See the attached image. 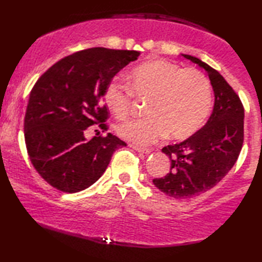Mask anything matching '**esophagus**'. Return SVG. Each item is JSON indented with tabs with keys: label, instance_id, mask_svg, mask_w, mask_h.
<instances>
[{
	"label": "esophagus",
	"instance_id": "esophagus-1",
	"mask_svg": "<svg viewBox=\"0 0 262 262\" xmlns=\"http://www.w3.org/2000/svg\"><path fill=\"white\" fill-rule=\"evenodd\" d=\"M130 147H132L135 150H137V152H139L140 154H148V153H150V149L140 147V146H137V145H130Z\"/></svg>",
	"mask_w": 262,
	"mask_h": 262
}]
</instances>
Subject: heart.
<instances>
[{"instance_id": "1", "label": "heart", "mask_w": 262, "mask_h": 262, "mask_svg": "<svg viewBox=\"0 0 262 262\" xmlns=\"http://www.w3.org/2000/svg\"><path fill=\"white\" fill-rule=\"evenodd\" d=\"M127 86L116 80L104 90L103 100L118 119L131 114L132 99L149 100V116L119 124L117 134L138 145L152 144L168 135L181 140L199 131L212 110L213 92L209 79L196 69H184L166 59L145 62L127 73Z\"/></svg>"}]
</instances>
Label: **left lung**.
<instances>
[{
  "mask_svg": "<svg viewBox=\"0 0 262 262\" xmlns=\"http://www.w3.org/2000/svg\"><path fill=\"white\" fill-rule=\"evenodd\" d=\"M182 56L208 73L214 91V108L207 123L186 140L168 145L170 172L153 184L175 199H190L214 187L236 163L244 141V108L227 80L208 64L191 55Z\"/></svg>",
  "mask_w": 262,
  "mask_h": 262,
  "instance_id": "obj_1",
  "label": "left lung"
}]
</instances>
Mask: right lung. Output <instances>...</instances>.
Here are the masks:
<instances>
[{
	"label": "right lung",
	"mask_w": 262,
	"mask_h": 262,
	"mask_svg": "<svg viewBox=\"0 0 262 262\" xmlns=\"http://www.w3.org/2000/svg\"><path fill=\"white\" fill-rule=\"evenodd\" d=\"M140 55L102 47L59 59L30 93L24 118L27 153L35 170L55 189L76 193L103 175L114 152L126 146L116 136L87 140L90 126L107 131L104 90L117 72Z\"/></svg>",
	"instance_id": "1"
}]
</instances>
